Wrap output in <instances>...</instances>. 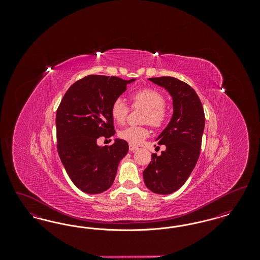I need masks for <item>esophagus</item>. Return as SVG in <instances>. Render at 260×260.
I'll use <instances>...</instances> for the list:
<instances>
[{"instance_id": "obj_1", "label": "esophagus", "mask_w": 260, "mask_h": 260, "mask_svg": "<svg viewBox=\"0 0 260 260\" xmlns=\"http://www.w3.org/2000/svg\"><path fill=\"white\" fill-rule=\"evenodd\" d=\"M136 150H138V147H136L135 145H132V144H129V151H132V152H135Z\"/></svg>"}]
</instances>
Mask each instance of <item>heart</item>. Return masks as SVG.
<instances>
[{
    "instance_id": "b5f03b06",
    "label": "heart",
    "mask_w": 260,
    "mask_h": 260,
    "mask_svg": "<svg viewBox=\"0 0 260 260\" xmlns=\"http://www.w3.org/2000/svg\"><path fill=\"white\" fill-rule=\"evenodd\" d=\"M131 99L134 107H141L146 110L143 118L144 123H149L154 127H161L166 123L168 111L165 106V98L160 91L154 88H141L132 93ZM129 108L122 99H116L111 105L113 120L118 124H124L128 115ZM146 126L132 125L119 133L120 138L129 144H140L149 136Z\"/></svg>"
}]
</instances>
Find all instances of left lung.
<instances>
[{"label": "left lung", "instance_id": "left-lung-1", "mask_svg": "<svg viewBox=\"0 0 260 260\" xmlns=\"http://www.w3.org/2000/svg\"><path fill=\"white\" fill-rule=\"evenodd\" d=\"M149 81L166 88L173 98L172 120L156 138L166 150L152 160L143 172L144 183L156 194L168 195L185 183L194 170L202 145L205 113L196 91L173 77L150 78Z\"/></svg>", "mask_w": 260, "mask_h": 260}]
</instances>
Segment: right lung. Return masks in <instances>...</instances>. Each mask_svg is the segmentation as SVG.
Instances as JSON below:
<instances>
[{
	"mask_svg": "<svg viewBox=\"0 0 260 260\" xmlns=\"http://www.w3.org/2000/svg\"><path fill=\"white\" fill-rule=\"evenodd\" d=\"M135 81L88 75L68 88L59 104L55 120L57 151L70 179L85 193L109 189L128 151L124 139L116 138L110 146H99L98 139L115 135L112 103Z\"/></svg>",
	"mask_w": 260,
	"mask_h": 260,
	"instance_id": "add662e5",
	"label": "right lung"
}]
</instances>
